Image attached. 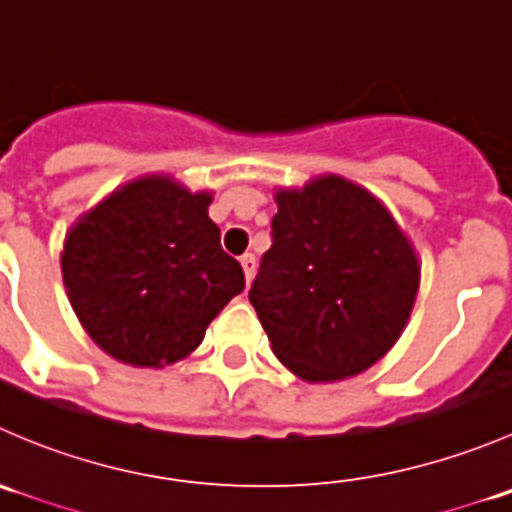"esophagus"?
<instances>
[{"mask_svg":"<svg viewBox=\"0 0 512 512\" xmlns=\"http://www.w3.org/2000/svg\"><path fill=\"white\" fill-rule=\"evenodd\" d=\"M240 265L242 270H245V280L252 282V277H255V270H257V260L252 252H245V255L240 257Z\"/></svg>","mask_w":512,"mask_h":512,"instance_id":"obj_1","label":"esophagus"}]
</instances>
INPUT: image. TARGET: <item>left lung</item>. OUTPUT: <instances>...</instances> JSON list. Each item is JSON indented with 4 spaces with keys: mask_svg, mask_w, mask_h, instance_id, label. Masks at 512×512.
Wrapping results in <instances>:
<instances>
[{
    "mask_svg": "<svg viewBox=\"0 0 512 512\" xmlns=\"http://www.w3.org/2000/svg\"><path fill=\"white\" fill-rule=\"evenodd\" d=\"M275 200L272 247L250 289L272 352L307 381L361 374L409 322L421 277L414 247L369 190L339 175Z\"/></svg>",
    "mask_w": 512,
    "mask_h": 512,
    "instance_id": "1",
    "label": "left lung"
}]
</instances>
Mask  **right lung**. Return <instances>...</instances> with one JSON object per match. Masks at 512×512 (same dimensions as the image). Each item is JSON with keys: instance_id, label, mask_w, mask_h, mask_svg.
Masks as SVG:
<instances>
[{"instance_id": "right-lung-1", "label": "right lung", "mask_w": 512, "mask_h": 512, "mask_svg": "<svg viewBox=\"0 0 512 512\" xmlns=\"http://www.w3.org/2000/svg\"><path fill=\"white\" fill-rule=\"evenodd\" d=\"M210 200L148 175L113 190L66 235L69 302L113 359L153 369L183 359L245 289L240 262L208 218Z\"/></svg>"}]
</instances>
